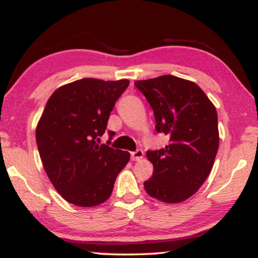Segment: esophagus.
I'll list each match as a JSON object with an SVG mask.
<instances>
[{"instance_id":"obj_1","label":"esophagus","mask_w":258,"mask_h":258,"mask_svg":"<svg viewBox=\"0 0 258 258\" xmlns=\"http://www.w3.org/2000/svg\"><path fill=\"white\" fill-rule=\"evenodd\" d=\"M143 157H144V152H143V150L138 149L137 151H133L131 152V159L132 161H140Z\"/></svg>"}]
</instances>
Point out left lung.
<instances>
[{"label": "left lung", "instance_id": "8db88e82", "mask_svg": "<svg viewBox=\"0 0 258 258\" xmlns=\"http://www.w3.org/2000/svg\"><path fill=\"white\" fill-rule=\"evenodd\" d=\"M153 110L156 131L169 137L164 149L146 152L153 164L144 182L150 197L177 204L199 190L210 175L219 148L216 107L199 86L164 75L137 81Z\"/></svg>", "mask_w": 258, "mask_h": 258}]
</instances>
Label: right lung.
Wrapping results in <instances>:
<instances>
[{
    "mask_svg": "<svg viewBox=\"0 0 258 258\" xmlns=\"http://www.w3.org/2000/svg\"><path fill=\"white\" fill-rule=\"evenodd\" d=\"M128 80L83 78L58 88L39 120L35 139L45 171L63 199L80 207L102 204L130 153L99 144Z\"/></svg>",
    "mask_w": 258,
    "mask_h": 258,
    "instance_id": "obj_1",
    "label": "right lung"
}]
</instances>
